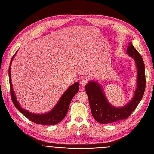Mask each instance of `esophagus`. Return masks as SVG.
I'll list each match as a JSON object with an SVG mask.
<instances>
[{"label":"esophagus","instance_id":"obj_1","mask_svg":"<svg viewBox=\"0 0 154 154\" xmlns=\"http://www.w3.org/2000/svg\"><path fill=\"white\" fill-rule=\"evenodd\" d=\"M87 83H88V79H87V78H83L82 79H81V80H80V84H81L82 86H85L86 84H87Z\"/></svg>","mask_w":154,"mask_h":154}]
</instances>
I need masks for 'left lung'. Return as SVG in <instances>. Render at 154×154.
Here are the masks:
<instances>
[{"instance_id":"8db88e82","label":"left lung","mask_w":154,"mask_h":154,"mask_svg":"<svg viewBox=\"0 0 154 154\" xmlns=\"http://www.w3.org/2000/svg\"><path fill=\"white\" fill-rule=\"evenodd\" d=\"M126 54L134 59L137 69V88L132 99L122 107H116L110 104L104 94L101 85L89 81L85 86L90 110L94 119L101 124L111 123L127 119L142 99L145 89V71L143 60L131 43L129 44Z\"/></svg>"}]
</instances>
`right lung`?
<instances>
[{
  "mask_svg": "<svg viewBox=\"0 0 154 154\" xmlns=\"http://www.w3.org/2000/svg\"><path fill=\"white\" fill-rule=\"evenodd\" d=\"M17 52L15 53V54L11 60L9 68V77L11 94L12 100H13V103L14 104L15 107L22 114L26 117L28 119H29L32 122H35V123L44 125H53L59 123V122H60L66 117L67 112L68 111L69 104L72 99L73 97L75 96L77 94V92L79 90V83L76 82L71 85L70 87L67 89V90H66V91L62 95V96H61L56 106H55L52 110H51L49 112L44 114H34L30 112L26 109L22 108L19 102L17 100L16 95L14 94V92L13 84H12L11 82V67L12 63H13V59L15 57V55L17 53Z\"/></svg>",
  "mask_w": 154,
  "mask_h": 154,
  "instance_id": "right-lung-1",
  "label": "right lung"
}]
</instances>
